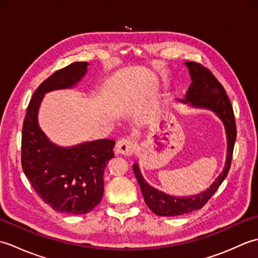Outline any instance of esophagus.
Returning <instances> with one entry per match:
<instances>
[{
    "label": "esophagus",
    "instance_id": "34e87169",
    "mask_svg": "<svg viewBox=\"0 0 258 258\" xmlns=\"http://www.w3.org/2000/svg\"><path fill=\"white\" fill-rule=\"evenodd\" d=\"M133 143L132 141L128 139H120L116 145H115V152L117 154L123 155H131L133 153Z\"/></svg>",
    "mask_w": 258,
    "mask_h": 258
}]
</instances>
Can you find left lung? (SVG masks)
Segmentation results:
<instances>
[{
    "instance_id": "left-lung-1",
    "label": "left lung",
    "mask_w": 258,
    "mask_h": 258,
    "mask_svg": "<svg viewBox=\"0 0 258 258\" xmlns=\"http://www.w3.org/2000/svg\"><path fill=\"white\" fill-rule=\"evenodd\" d=\"M185 67L188 69L191 83L184 98H178V101L188 104L194 108L212 111L222 120L225 127L227 140L226 162L222 173L218 175L210 187L199 194L189 196L169 195L153 187L144 179L140 171L139 164L134 163L133 172L140 184L146 205L158 216H177L200 210L204 206L227 176L229 167H231L235 141H236V124H235L233 107L224 87L215 76L202 65L195 62H186Z\"/></svg>"
}]
</instances>
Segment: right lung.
Instances as JSON below:
<instances>
[{
    "label": "right lung",
    "mask_w": 258,
    "mask_h": 258,
    "mask_svg": "<svg viewBox=\"0 0 258 258\" xmlns=\"http://www.w3.org/2000/svg\"><path fill=\"white\" fill-rule=\"evenodd\" d=\"M87 67V62H75L43 82L33 94L22 128V167L33 188L54 211L73 215L91 212L102 201L104 169L114 156L115 141L59 146L40 127L38 109L46 93L78 85Z\"/></svg>",
    "instance_id": "right-lung-1"
}]
</instances>
